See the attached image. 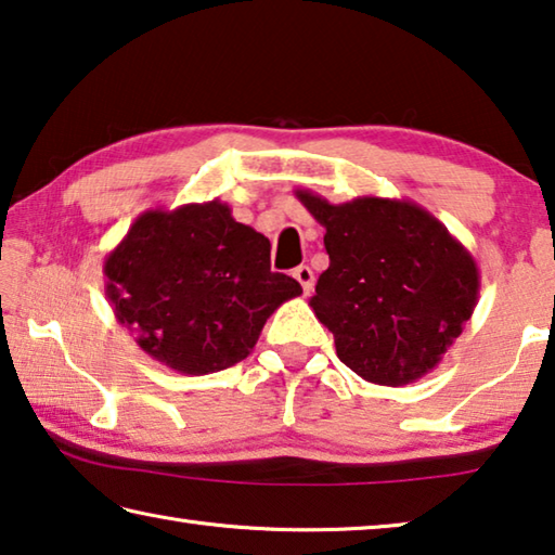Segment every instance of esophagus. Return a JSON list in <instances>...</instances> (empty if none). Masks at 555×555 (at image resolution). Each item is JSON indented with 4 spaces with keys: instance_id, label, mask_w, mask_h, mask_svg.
<instances>
[{
    "instance_id": "obj_1",
    "label": "esophagus",
    "mask_w": 555,
    "mask_h": 555,
    "mask_svg": "<svg viewBox=\"0 0 555 555\" xmlns=\"http://www.w3.org/2000/svg\"><path fill=\"white\" fill-rule=\"evenodd\" d=\"M294 279L298 281L300 288H304V294H311V291H313V284H315V276H313L311 267H306V264L296 267V269H294Z\"/></svg>"
}]
</instances>
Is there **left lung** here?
I'll return each mask as SVG.
<instances>
[{
	"mask_svg": "<svg viewBox=\"0 0 555 555\" xmlns=\"http://www.w3.org/2000/svg\"><path fill=\"white\" fill-rule=\"evenodd\" d=\"M296 198L325 228L331 257L311 308L354 374L403 387L438 367L473 318L480 269L463 242L411 201Z\"/></svg>",
	"mask_w": 555,
	"mask_h": 555,
	"instance_id": "8db88e82",
	"label": "left lung"
}]
</instances>
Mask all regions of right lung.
Returning a JSON list of instances; mask_svg holds the SVG:
<instances>
[{"instance_id":"1","label":"right lung","mask_w":555,"mask_h":555,"mask_svg":"<svg viewBox=\"0 0 555 555\" xmlns=\"http://www.w3.org/2000/svg\"><path fill=\"white\" fill-rule=\"evenodd\" d=\"M269 251L228 203L146 210L105 259V296L149 357L201 377L242 362L267 318L304 294Z\"/></svg>"}]
</instances>
